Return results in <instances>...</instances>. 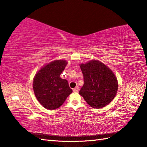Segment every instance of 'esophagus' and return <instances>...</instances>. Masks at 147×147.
Here are the masks:
<instances>
[{"label": "esophagus", "instance_id": "esophagus-1", "mask_svg": "<svg viewBox=\"0 0 147 147\" xmlns=\"http://www.w3.org/2000/svg\"><path fill=\"white\" fill-rule=\"evenodd\" d=\"M79 91V87L78 86H76L75 88L73 89V92H78Z\"/></svg>", "mask_w": 147, "mask_h": 147}]
</instances>
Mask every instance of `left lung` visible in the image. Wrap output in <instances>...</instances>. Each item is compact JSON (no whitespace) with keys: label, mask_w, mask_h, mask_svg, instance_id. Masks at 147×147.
I'll return each mask as SVG.
<instances>
[{"label":"left lung","mask_w":147,"mask_h":147,"mask_svg":"<svg viewBox=\"0 0 147 147\" xmlns=\"http://www.w3.org/2000/svg\"><path fill=\"white\" fill-rule=\"evenodd\" d=\"M80 65L84 80L80 95L93 108L105 107L114 98L117 92L118 83L115 74L99 61L92 60Z\"/></svg>","instance_id":"1"}]
</instances>
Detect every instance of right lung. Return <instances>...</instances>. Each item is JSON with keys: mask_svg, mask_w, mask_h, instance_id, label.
<instances>
[{"mask_svg": "<svg viewBox=\"0 0 147 147\" xmlns=\"http://www.w3.org/2000/svg\"><path fill=\"white\" fill-rule=\"evenodd\" d=\"M67 62L55 60L41 68L34 78L33 91L36 99L45 109L59 108L73 92L66 80L60 78Z\"/></svg>", "mask_w": 147, "mask_h": 147, "instance_id": "right-lung-1", "label": "right lung"}]
</instances>
